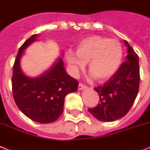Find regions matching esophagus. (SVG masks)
Wrapping results in <instances>:
<instances>
[{
  "mask_svg": "<svg viewBox=\"0 0 150 150\" xmlns=\"http://www.w3.org/2000/svg\"><path fill=\"white\" fill-rule=\"evenodd\" d=\"M86 86H85V85H83V84L81 83H79V90H83V89H86Z\"/></svg>",
  "mask_w": 150,
  "mask_h": 150,
  "instance_id": "1",
  "label": "esophagus"
}]
</instances>
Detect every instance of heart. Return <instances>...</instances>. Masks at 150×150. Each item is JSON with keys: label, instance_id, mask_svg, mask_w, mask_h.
Listing matches in <instances>:
<instances>
[{"label": "heart", "instance_id": "1", "mask_svg": "<svg viewBox=\"0 0 150 150\" xmlns=\"http://www.w3.org/2000/svg\"><path fill=\"white\" fill-rule=\"evenodd\" d=\"M123 58V50L117 40L91 35L81 40L75 52L68 51L65 60L76 75L88 63V71L98 81H105L119 70Z\"/></svg>", "mask_w": 150, "mask_h": 150}]
</instances>
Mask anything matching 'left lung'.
Returning a JSON list of instances; mask_svg holds the SVG:
<instances>
[{"mask_svg": "<svg viewBox=\"0 0 150 150\" xmlns=\"http://www.w3.org/2000/svg\"><path fill=\"white\" fill-rule=\"evenodd\" d=\"M126 62L103 86L95 88L99 103L88 112L101 122H114L126 115L138 95L139 87V57L126 41Z\"/></svg>", "mask_w": 150, "mask_h": 150, "instance_id": "left-lung-1", "label": "left lung"}]
</instances>
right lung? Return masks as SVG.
Instances as JSON below:
<instances>
[{
    "instance_id": "right-lung-1",
    "label": "right lung",
    "mask_w": 150,
    "mask_h": 150,
    "mask_svg": "<svg viewBox=\"0 0 150 150\" xmlns=\"http://www.w3.org/2000/svg\"><path fill=\"white\" fill-rule=\"evenodd\" d=\"M38 37L39 35H32L18 51L13 67V96L27 117L39 123H51L62 114L65 96L76 92L79 83L67 74L61 57L37 77H30L23 71L21 60L24 50Z\"/></svg>"
}]
</instances>
